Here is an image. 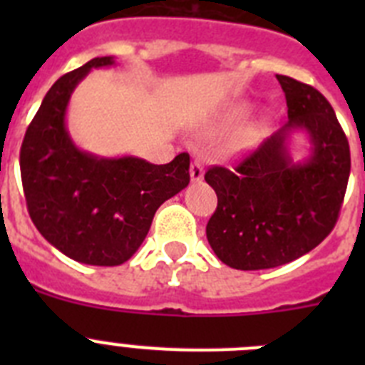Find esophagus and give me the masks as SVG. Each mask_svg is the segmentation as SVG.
<instances>
[{"mask_svg":"<svg viewBox=\"0 0 365 365\" xmlns=\"http://www.w3.org/2000/svg\"><path fill=\"white\" fill-rule=\"evenodd\" d=\"M205 175V166H202L201 160H193L192 166H190V177H192L193 182H197V180L202 179Z\"/></svg>","mask_w":365,"mask_h":365,"instance_id":"esophagus-1","label":"esophagus"}]
</instances>
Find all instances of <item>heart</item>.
I'll list each match as a JSON object with an SVG mask.
<instances>
[{
	"instance_id": "obj_1",
	"label": "heart",
	"mask_w": 365,
	"mask_h": 365,
	"mask_svg": "<svg viewBox=\"0 0 365 365\" xmlns=\"http://www.w3.org/2000/svg\"><path fill=\"white\" fill-rule=\"evenodd\" d=\"M248 113V106L245 104H237V106H232L230 109L227 111V122H240L241 118L247 117Z\"/></svg>"
}]
</instances>
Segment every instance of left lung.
I'll use <instances>...</instances> for the list:
<instances>
[{
  "label": "left lung",
  "instance_id": "8db88e82",
  "mask_svg": "<svg viewBox=\"0 0 365 365\" xmlns=\"http://www.w3.org/2000/svg\"><path fill=\"white\" fill-rule=\"evenodd\" d=\"M276 78L289 122L234 168L205 173L217 193L206 237L215 256L237 270L274 269L318 247L336 225L349 180V143L327 98L291 76ZM294 129L312 140L305 163H292L286 150Z\"/></svg>",
  "mask_w": 365,
  "mask_h": 365
}]
</instances>
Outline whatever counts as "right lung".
<instances>
[{"label": "right lung", "mask_w": 365, "mask_h": 365, "mask_svg": "<svg viewBox=\"0 0 365 365\" xmlns=\"http://www.w3.org/2000/svg\"><path fill=\"white\" fill-rule=\"evenodd\" d=\"M113 63V56L93 58L58 78L29 124L19 151L34 227L67 257L96 267L130 259L157 208L190 182L188 153L168 164H151L137 157L100 159L74 146L66 128L74 87L93 67Z\"/></svg>", "instance_id": "1"}]
</instances>
